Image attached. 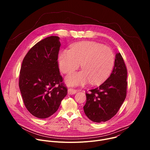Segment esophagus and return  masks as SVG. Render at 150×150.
<instances>
[{
	"label": "esophagus",
	"instance_id": "34e87169",
	"mask_svg": "<svg viewBox=\"0 0 150 150\" xmlns=\"http://www.w3.org/2000/svg\"><path fill=\"white\" fill-rule=\"evenodd\" d=\"M77 90L73 88H70L68 89V94H74L77 92Z\"/></svg>",
	"mask_w": 150,
	"mask_h": 150
}]
</instances>
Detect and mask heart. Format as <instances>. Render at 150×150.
Masks as SVG:
<instances>
[{
    "mask_svg": "<svg viewBox=\"0 0 150 150\" xmlns=\"http://www.w3.org/2000/svg\"><path fill=\"white\" fill-rule=\"evenodd\" d=\"M58 63L64 74L76 70L81 63L82 71L71 72L67 76L69 85H81L89 81L97 85L110 75L114 66L115 55L108 47L93 41H83L73 45L71 49L62 50Z\"/></svg>",
    "mask_w": 150,
    "mask_h": 150,
    "instance_id": "b5f03b06",
    "label": "heart"
}]
</instances>
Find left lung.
I'll list each match as a JSON object with an SVG mask.
<instances>
[{
	"instance_id": "8db88e82",
	"label": "left lung",
	"mask_w": 150,
	"mask_h": 150,
	"mask_svg": "<svg viewBox=\"0 0 150 150\" xmlns=\"http://www.w3.org/2000/svg\"><path fill=\"white\" fill-rule=\"evenodd\" d=\"M126 79L127 69L119 53L110 76L99 87L86 92L87 101L83 108L88 119L94 122H104L117 113L126 97Z\"/></svg>"
}]
</instances>
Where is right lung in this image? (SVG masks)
I'll return each mask as SVG.
<instances>
[{
  "label": "right lung",
  "mask_w": 150,
  "mask_h": 150,
  "mask_svg": "<svg viewBox=\"0 0 150 150\" xmlns=\"http://www.w3.org/2000/svg\"><path fill=\"white\" fill-rule=\"evenodd\" d=\"M60 47L57 36L42 40L28 52L21 65L20 91L27 109L38 118L53 115L68 94L59 68Z\"/></svg>",
  "instance_id": "1"
}]
</instances>
